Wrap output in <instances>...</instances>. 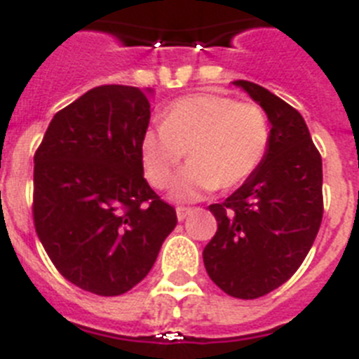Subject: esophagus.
Returning a JSON list of instances; mask_svg holds the SVG:
<instances>
[{"label": "esophagus", "mask_w": 359, "mask_h": 359, "mask_svg": "<svg viewBox=\"0 0 359 359\" xmlns=\"http://www.w3.org/2000/svg\"><path fill=\"white\" fill-rule=\"evenodd\" d=\"M191 213V208H177V218H179V222H182V220H186V217Z\"/></svg>", "instance_id": "obj_1"}]
</instances>
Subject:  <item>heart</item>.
Listing matches in <instances>:
<instances>
[{
  "mask_svg": "<svg viewBox=\"0 0 359 359\" xmlns=\"http://www.w3.org/2000/svg\"><path fill=\"white\" fill-rule=\"evenodd\" d=\"M271 142L267 115L255 102L220 93H195L171 102L161 126L141 137V158L151 186L166 188L188 151L171 197L193 201L215 188L231 189L255 175Z\"/></svg>",
  "mask_w": 359,
  "mask_h": 359,
  "instance_id": "obj_1",
  "label": "heart"
}]
</instances>
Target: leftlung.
Masks as SVG:
<instances>
[{"mask_svg":"<svg viewBox=\"0 0 359 359\" xmlns=\"http://www.w3.org/2000/svg\"><path fill=\"white\" fill-rule=\"evenodd\" d=\"M233 85L266 111L271 142L255 175L210 205L218 229L202 258L224 292L253 300L287 282L313 248L323 215L322 157L291 104L249 81Z\"/></svg>","mask_w":359,"mask_h":359,"instance_id":"8db88e82","label":"left lung"}]
</instances>
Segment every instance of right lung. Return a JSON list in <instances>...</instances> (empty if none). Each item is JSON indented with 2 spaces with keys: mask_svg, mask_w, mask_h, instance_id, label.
Wrapping results in <instances>:
<instances>
[{
  "mask_svg": "<svg viewBox=\"0 0 359 359\" xmlns=\"http://www.w3.org/2000/svg\"><path fill=\"white\" fill-rule=\"evenodd\" d=\"M154 90L92 88L50 121L34 155V226L77 287L117 296L154 267L177 226L173 205L144 179L141 137Z\"/></svg>",
  "mask_w": 359,
  "mask_h": 359,
  "instance_id": "1",
  "label": "right lung"
}]
</instances>
